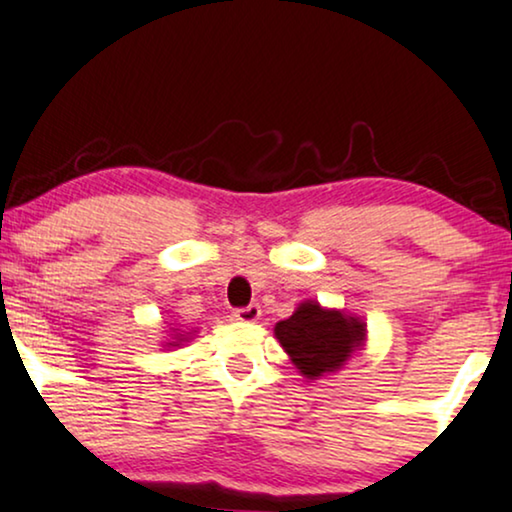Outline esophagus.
Instances as JSON below:
<instances>
[{"instance_id":"obj_1","label":"esophagus","mask_w":512,"mask_h":512,"mask_svg":"<svg viewBox=\"0 0 512 512\" xmlns=\"http://www.w3.org/2000/svg\"><path fill=\"white\" fill-rule=\"evenodd\" d=\"M260 314H262V309H260V304H257V302H252V304H248V307H241V309H236V312H234L238 321H257V319H260Z\"/></svg>"}]
</instances>
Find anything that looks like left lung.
Masks as SVG:
<instances>
[{"label": "left lung", "mask_w": 512, "mask_h": 512, "mask_svg": "<svg viewBox=\"0 0 512 512\" xmlns=\"http://www.w3.org/2000/svg\"><path fill=\"white\" fill-rule=\"evenodd\" d=\"M276 340L286 349L297 371L307 380L335 373L361 349L366 340V323L340 309H323L307 300L286 321L274 326Z\"/></svg>", "instance_id": "obj_1"}]
</instances>
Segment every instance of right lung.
<instances>
[{
	"label": "right lung",
	"instance_id": "obj_1",
	"mask_svg": "<svg viewBox=\"0 0 512 512\" xmlns=\"http://www.w3.org/2000/svg\"><path fill=\"white\" fill-rule=\"evenodd\" d=\"M184 340H189V335H181V333H177V335H174V338H172V342H167L165 347H179L181 342H184Z\"/></svg>",
	"mask_w": 512,
	"mask_h": 512
}]
</instances>
